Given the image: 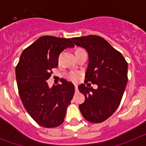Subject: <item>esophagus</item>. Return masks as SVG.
Masks as SVG:
<instances>
[{"mask_svg":"<svg viewBox=\"0 0 146 146\" xmlns=\"http://www.w3.org/2000/svg\"><path fill=\"white\" fill-rule=\"evenodd\" d=\"M75 90H76V91H78V85L77 84H75Z\"/></svg>","mask_w":146,"mask_h":146,"instance_id":"34e87169","label":"esophagus"}]
</instances>
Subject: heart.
Instances as JSON below:
<instances>
[{"label": "heart", "instance_id": "heart-1", "mask_svg": "<svg viewBox=\"0 0 146 146\" xmlns=\"http://www.w3.org/2000/svg\"><path fill=\"white\" fill-rule=\"evenodd\" d=\"M82 50V49L79 48L77 50ZM79 76H80V73H78V72L71 71L69 74L68 75V78H69L70 81H73V82H77V81L78 80V78H79Z\"/></svg>", "mask_w": 146, "mask_h": 146}]
</instances>
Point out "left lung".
<instances>
[{"label":"left lung","mask_w":146,"mask_h":146,"mask_svg":"<svg viewBox=\"0 0 146 146\" xmlns=\"http://www.w3.org/2000/svg\"><path fill=\"white\" fill-rule=\"evenodd\" d=\"M76 45L88 53L85 82L97 84L98 89L78 86L85 101L79 105L83 117L91 123H101L116 111L127 84L128 63L120 52L104 38L96 35L72 38Z\"/></svg>","instance_id":"8db88e82"}]
</instances>
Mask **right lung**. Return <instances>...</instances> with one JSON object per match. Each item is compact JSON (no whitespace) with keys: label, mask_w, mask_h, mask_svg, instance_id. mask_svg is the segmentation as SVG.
I'll return each instance as SVG.
<instances>
[{"label":"right lung","mask_w":146,"mask_h":146,"mask_svg":"<svg viewBox=\"0 0 146 146\" xmlns=\"http://www.w3.org/2000/svg\"><path fill=\"white\" fill-rule=\"evenodd\" d=\"M70 39L43 36L23 51L15 69L19 95L29 115L40 126L54 128L64 122L74 95L73 84L62 80L51 88L47 80L58 66L60 53L73 48Z\"/></svg>","instance_id":"add662e5"}]
</instances>
